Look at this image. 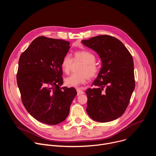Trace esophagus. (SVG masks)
I'll return each instance as SVG.
<instances>
[{"instance_id":"esophagus-1","label":"esophagus","mask_w":156,"mask_h":156,"mask_svg":"<svg viewBox=\"0 0 156 156\" xmlns=\"http://www.w3.org/2000/svg\"><path fill=\"white\" fill-rule=\"evenodd\" d=\"M76 91H77V95L79 96L80 94H84V91H82L80 88H77L76 89Z\"/></svg>"}]
</instances>
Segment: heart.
Listing matches in <instances>:
<instances>
[{
	"label": "heart",
	"mask_w": 156,
	"mask_h": 156,
	"mask_svg": "<svg viewBox=\"0 0 156 156\" xmlns=\"http://www.w3.org/2000/svg\"><path fill=\"white\" fill-rule=\"evenodd\" d=\"M96 56L92 52L87 51H76L74 54L73 60L72 57L66 54L62 58L61 69L65 74L70 73L73 61L83 62L78 69L80 73H73L65 80V84L69 87H78L84 84L87 78H93L99 73V66L95 62Z\"/></svg>",
	"instance_id": "b5f03b06"
}]
</instances>
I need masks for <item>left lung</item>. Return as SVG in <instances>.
<instances>
[{
  "label": "left lung",
  "mask_w": 156,
  "mask_h": 156,
  "mask_svg": "<svg viewBox=\"0 0 156 156\" xmlns=\"http://www.w3.org/2000/svg\"><path fill=\"white\" fill-rule=\"evenodd\" d=\"M96 51L102 67L93 85L86 91V112L99 122L114 120L123 115L135 87L133 57L123 44L108 35H99L81 41Z\"/></svg>",
  "instance_id": "obj_1"
}]
</instances>
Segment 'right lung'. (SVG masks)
I'll return each instance as SVG.
<instances>
[{
	"mask_svg": "<svg viewBox=\"0 0 156 156\" xmlns=\"http://www.w3.org/2000/svg\"><path fill=\"white\" fill-rule=\"evenodd\" d=\"M70 48L69 41L39 36L20 55L16 81L21 101L28 112L42 123L64 121L77 94L74 87H60L61 62Z\"/></svg>",
	"mask_w": 156,
	"mask_h": 156,
	"instance_id": "right-lung-1",
	"label": "right lung"
}]
</instances>
